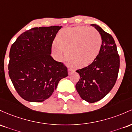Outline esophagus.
Returning <instances> with one entry per match:
<instances>
[{"label": "esophagus", "mask_w": 132, "mask_h": 132, "mask_svg": "<svg viewBox=\"0 0 132 132\" xmlns=\"http://www.w3.org/2000/svg\"><path fill=\"white\" fill-rule=\"evenodd\" d=\"M75 72V70H73V69H68V73H69V75H70L71 73H73V72Z\"/></svg>", "instance_id": "1"}]
</instances>
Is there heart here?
Masks as SVG:
<instances>
[{
    "label": "heart",
    "mask_w": 132,
    "mask_h": 132,
    "mask_svg": "<svg viewBox=\"0 0 132 132\" xmlns=\"http://www.w3.org/2000/svg\"><path fill=\"white\" fill-rule=\"evenodd\" d=\"M102 44L101 35L93 28H67L59 34L52 49L58 58H61L63 51L67 52V59L72 65L82 67L96 59Z\"/></svg>",
    "instance_id": "heart-1"
}]
</instances>
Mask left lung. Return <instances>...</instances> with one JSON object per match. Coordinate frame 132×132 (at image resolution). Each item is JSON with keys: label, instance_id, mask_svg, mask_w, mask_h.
Returning a JSON list of instances; mask_svg holds the SVG:
<instances>
[{"label": "left lung", "instance_id": "1", "mask_svg": "<svg viewBox=\"0 0 132 132\" xmlns=\"http://www.w3.org/2000/svg\"><path fill=\"white\" fill-rule=\"evenodd\" d=\"M91 26L101 35L102 47L91 64L76 70L80 79L75 88L83 100L94 103L106 96L115 84L119 71L120 57L112 35L97 25Z\"/></svg>", "mask_w": 132, "mask_h": 132}]
</instances>
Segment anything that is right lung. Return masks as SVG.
Returning a JSON list of instances; mask_svg holds the SVG:
<instances>
[{"instance_id": "right-lung-1", "label": "right lung", "mask_w": 132, "mask_h": 132, "mask_svg": "<svg viewBox=\"0 0 132 132\" xmlns=\"http://www.w3.org/2000/svg\"><path fill=\"white\" fill-rule=\"evenodd\" d=\"M62 26L35 27L22 33L12 45L9 75L16 91L24 100L42 102L68 76L67 68L50 54L52 45Z\"/></svg>"}]
</instances>
